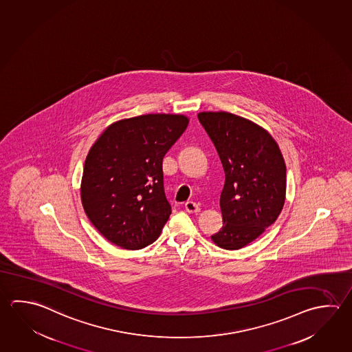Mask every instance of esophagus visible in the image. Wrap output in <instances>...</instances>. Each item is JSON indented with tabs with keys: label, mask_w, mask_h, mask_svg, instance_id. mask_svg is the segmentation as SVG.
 <instances>
[{
	"label": "esophagus",
	"mask_w": 352,
	"mask_h": 352,
	"mask_svg": "<svg viewBox=\"0 0 352 352\" xmlns=\"http://www.w3.org/2000/svg\"><path fill=\"white\" fill-rule=\"evenodd\" d=\"M185 210L188 212V213H199V207L197 204H195V202H192V201H188V202H186L185 204Z\"/></svg>",
	"instance_id": "obj_1"
}]
</instances>
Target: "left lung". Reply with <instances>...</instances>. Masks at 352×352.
Wrapping results in <instances>:
<instances>
[{"label":"left lung","instance_id":"8db88e82","mask_svg":"<svg viewBox=\"0 0 352 352\" xmlns=\"http://www.w3.org/2000/svg\"><path fill=\"white\" fill-rule=\"evenodd\" d=\"M197 116L224 171L219 199L223 226L211 239L223 250H241L280 214L287 193L285 161L274 138L256 122L227 111Z\"/></svg>","mask_w":352,"mask_h":352}]
</instances>
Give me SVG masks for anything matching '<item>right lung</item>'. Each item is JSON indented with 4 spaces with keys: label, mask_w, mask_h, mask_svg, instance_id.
<instances>
[{
    "label": "right lung",
    "mask_w": 352,
    "mask_h": 352,
    "mask_svg": "<svg viewBox=\"0 0 352 352\" xmlns=\"http://www.w3.org/2000/svg\"><path fill=\"white\" fill-rule=\"evenodd\" d=\"M182 114H146L110 124L90 147L80 199L109 242L136 250L153 243L171 214L162 159L184 134Z\"/></svg>",
    "instance_id": "add662e5"
}]
</instances>
